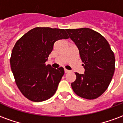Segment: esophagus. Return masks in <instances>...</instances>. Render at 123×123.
<instances>
[{
	"label": "esophagus",
	"instance_id": "esophagus-1",
	"mask_svg": "<svg viewBox=\"0 0 123 123\" xmlns=\"http://www.w3.org/2000/svg\"><path fill=\"white\" fill-rule=\"evenodd\" d=\"M70 72V70L66 69V68H64V72H65V73H68V72Z\"/></svg>",
	"mask_w": 123,
	"mask_h": 123
}]
</instances>
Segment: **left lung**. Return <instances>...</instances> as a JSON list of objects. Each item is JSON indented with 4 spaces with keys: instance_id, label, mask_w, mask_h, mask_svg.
Masks as SVG:
<instances>
[{
    "instance_id": "8db88e82",
    "label": "left lung",
    "mask_w": 123,
    "mask_h": 123,
    "mask_svg": "<svg viewBox=\"0 0 123 123\" xmlns=\"http://www.w3.org/2000/svg\"><path fill=\"white\" fill-rule=\"evenodd\" d=\"M66 31L77 46L85 69L83 74L75 72L72 90L81 98L96 99L105 92L112 80L115 68L113 52L105 38L90 28Z\"/></svg>"
}]
</instances>
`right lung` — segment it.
Returning <instances> with one entry per match:
<instances>
[{
	"instance_id": "obj_1",
	"label": "right lung",
	"mask_w": 123,
	"mask_h": 123,
	"mask_svg": "<svg viewBox=\"0 0 123 123\" xmlns=\"http://www.w3.org/2000/svg\"><path fill=\"white\" fill-rule=\"evenodd\" d=\"M68 38L63 29L37 27L17 41L12 49L10 67L18 88L27 99L40 102L55 93L64 68H53L45 62L54 43Z\"/></svg>"
}]
</instances>
